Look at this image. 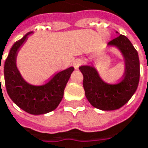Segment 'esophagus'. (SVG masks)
Segmentation results:
<instances>
[{"label":"esophagus","mask_w":148,"mask_h":148,"mask_svg":"<svg viewBox=\"0 0 148 148\" xmlns=\"http://www.w3.org/2000/svg\"><path fill=\"white\" fill-rule=\"evenodd\" d=\"M83 64H84V60H83V59H77L72 63V65H73L75 69H78V67L80 65H83Z\"/></svg>","instance_id":"obj_1"}]
</instances>
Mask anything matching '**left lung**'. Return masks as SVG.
<instances>
[{
	"label": "left lung",
	"mask_w": 148,
	"mask_h": 148,
	"mask_svg": "<svg viewBox=\"0 0 148 148\" xmlns=\"http://www.w3.org/2000/svg\"><path fill=\"white\" fill-rule=\"evenodd\" d=\"M107 46L117 47L123 55L125 68L123 78L120 83H106L94 66L79 67L83 75L86 98L94 107L102 111L117 110L125 105L136 91L140 79L138 53L130 41L125 36L119 35L109 42Z\"/></svg>",
	"instance_id": "left-lung-1"
}]
</instances>
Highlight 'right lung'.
Listing matches in <instances>:
<instances>
[{"instance_id":"obj_1","label":"right lung","mask_w":148,"mask_h":148,"mask_svg":"<svg viewBox=\"0 0 148 148\" xmlns=\"http://www.w3.org/2000/svg\"><path fill=\"white\" fill-rule=\"evenodd\" d=\"M32 33L33 31L27 33L11 47L4 64V78L7 92L11 100L28 113L41 115L57 108L63 99L66 83L74 68L69 67L58 72L43 85L36 86L27 83L17 67L16 59L18 49L26 41L28 36Z\"/></svg>"}]
</instances>
